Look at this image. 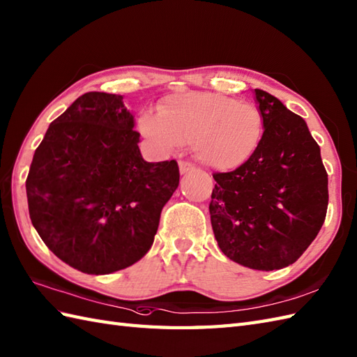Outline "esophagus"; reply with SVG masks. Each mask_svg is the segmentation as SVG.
I'll return each mask as SVG.
<instances>
[{
  "instance_id": "obj_1",
  "label": "esophagus",
  "mask_w": 357,
  "mask_h": 357,
  "mask_svg": "<svg viewBox=\"0 0 357 357\" xmlns=\"http://www.w3.org/2000/svg\"><path fill=\"white\" fill-rule=\"evenodd\" d=\"M178 167H180V172L181 174H186L189 171H194L195 169L194 163L192 162H188V160H180L178 162Z\"/></svg>"
}]
</instances>
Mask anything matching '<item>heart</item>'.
I'll return each instance as SVG.
<instances>
[{
	"label": "heart",
	"instance_id": "b5f03b06",
	"mask_svg": "<svg viewBox=\"0 0 357 357\" xmlns=\"http://www.w3.org/2000/svg\"><path fill=\"white\" fill-rule=\"evenodd\" d=\"M159 113L145 112L139 130L162 149L192 144L206 167L231 171L247 163L264 136V116L253 102L215 92L171 95Z\"/></svg>",
	"mask_w": 357,
	"mask_h": 357
}]
</instances>
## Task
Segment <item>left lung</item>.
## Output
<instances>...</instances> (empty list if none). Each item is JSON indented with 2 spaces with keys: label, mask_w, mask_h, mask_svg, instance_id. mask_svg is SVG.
I'll return each mask as SVG.
<instances>
[{
  "label": "left lung",
  "mask_w": 357,
  "mask_h": 357,
  "mask_svg": "<svg viewBox=\"0 0 357 357\" xmlns=\"http://www.w3.org/2000/svg\"><path fill=\"white\" fill-rule=\"evenodd\" d=\"M264 136L247 163L215 172L212 229L233 262L273 271L292 265L326 220L328 178L306 121L280 100L255 89Z\"/></svg>",
  "instance_id": "left-lung-1"
}]
</instances>
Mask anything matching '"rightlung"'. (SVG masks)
<instances>
[{"label":"right lung","mask_w":357,"mask_h":357,"mask_svg":"<svg viewBox=\"0 0 357 357\" xmlns=\"http://www.w3.org/2000/svg\"><path fill=\"white\" fill-rule=\"evenodd\" d=\"M121 95L88 92L50 124L25 181L45 245L86 274L142 259L178 186L176 160L145 162Z\"/></svg>","instance_id":"obj_1"}]
</instances>
